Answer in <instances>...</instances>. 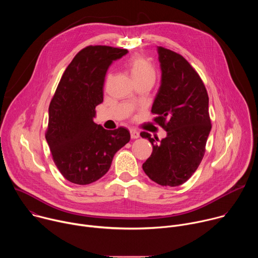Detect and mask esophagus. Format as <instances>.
I'll return each mask as SVG.
<instances>
[{
  "label": "esophagus",
  "instance_id": "esophagus-1",
  "mask_svg": "<svg viewBox=\"0 0 258 258\" xmlns=\"http://www.w3.org/2000/svg\"><path fill=\"white\" fill-rule=\"evenodd\" d=\"M130 133H131V137H132V139H138V138L140 137V133H139L137 130L132 128V130L130 131Z\"/></svg>",
  "mask_w": 258,
  "mask_h": 258
}]
</instances>
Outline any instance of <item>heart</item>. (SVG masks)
I'll return each instance as SVG.
<instances>
[{"mask_svg": "<svg viewBox=\"0 0 258 258\" xmlns=\"http://www.w3.org/2000/svg\"><path fill=\"white\" fill-rule=\"evenodd\" d=\"M130 75L134 82L141 80H155L156 71L153 64L141 56L131 58L126 63Z\"/></svg>", "mask_w": 258, "mask_h": 258, "instance_id": "1", "label": "heart"}]
</instances>
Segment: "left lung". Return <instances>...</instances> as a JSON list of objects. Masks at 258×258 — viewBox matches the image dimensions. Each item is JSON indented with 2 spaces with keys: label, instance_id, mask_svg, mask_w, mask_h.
Instances as JSON below:
<instances>
[{
  "label": "left lung",
  "instance_id": "8db88e82",
  "mask_svg": "<svg viewBox=\"0 0 258 258\" xmlns=\"http://www.w3.org/2000/svg\"><path fill=\"white\" fill-rule=\"evenodd\" d=\"M157 52L161 84L151 112L166 137L154 143L150 134L141 133L153 146L143 169L158 185L176 187L192 176L204 156L211 130L209 100L202 80L185 58L162 47Z\"/></svg>",
  "mask_w": 258,
  "mask_h": 258
}]
</instances>
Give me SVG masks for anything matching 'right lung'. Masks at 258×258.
Wrapping results in <instances>:
<instances>
[{
  "instance_id": "right-lung-1",
  "label": "right lung",
  "mask_w": 258,
  "mask_h": 258,
  "mask_svg": "<svg viewBox=\"0 0 258 258\" xmlns=\"http://www.w3.org/2000/svg\"><path fill=\"white\" fill-rule=\"evenodd\" d=\"M127 52L108 46L83 49L65 69L50 103L46 140L61 174L77 185L106 174L115 153L131 140L125 127L107 131L94 122L106 72Z\"/></svg>"
}]
</instances>
